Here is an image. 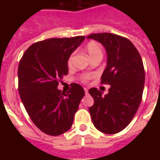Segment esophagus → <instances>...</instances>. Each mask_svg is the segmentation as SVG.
Wrapping results in <instances>:
<instances>
[{"mask_svg": "<svg viewBox=\"0 0 160 160\" xmlns=\"http://www.w3.org/2000/svg\"><path fill=\"white\" fill-rule=\"evenodd\" d=\"M84 91H85V92H86V94L88 93V88H87V87H85V88H84Z\"/></svg>", "mask_w": 160, "mask_h": 160, "instance_id": "34e87169", "label": "esophagus"}]
</instances>
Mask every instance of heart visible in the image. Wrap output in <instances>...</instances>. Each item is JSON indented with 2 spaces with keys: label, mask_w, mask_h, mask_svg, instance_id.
Here are the masks:
<instances>
[{
  "label": "heart",
  "mask_w": 160,
  "mask_h": 160,
  "mask_svg": "<svg viewBox=\"0 0 160 160\" xmlns=\"http://www.w3.org/2000/svg\"><path fill=\"white\" fill-rule=\"evenodd\" d=\"M86 50H87L88 56H90V58L92 60L96 58V57H103V49L101 48V46L97 42H89L86 46ZM68 64H71L72 62V57H69V59L68 61ZM90 75H84L82 76V80L83 81H87V80L90 79Z\"/></svg>",
  "instance_id": "obj_1"
}]
</instances>
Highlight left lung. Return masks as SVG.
<instances>
[{"instance_id": "8db88e82", "label": "left lung", "mask_w": 160, "mask_h": 160, "mask_svg": "<svg viewBox=\"0 0 160 160\" xmlns=\"http://www.w3.org/2000/svg\"><path fill=\"white\" fill-rule=\"evenodd\" d=\"M104 46L107 54L106 68L101 83L111 87L106 95L97 88L89 93L94 104L89 108L95 128L102 133L117 134L130 123L141 104L145 84L143 62L134 44L112 33H95L87 37Z\"/></svg>"}]
</instances>
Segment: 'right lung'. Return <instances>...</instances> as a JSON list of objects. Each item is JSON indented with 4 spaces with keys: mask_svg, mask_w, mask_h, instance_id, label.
Segmentation results:
<instances>
[{
    "mask_svg": "<svg viewBox=\"0 0 160 160\" xmlns=\"http://www.w3.org/2000/svg\"><path fill=\"white\" fill-rule=\"evenodd\" d=\"M85 40L84 36L49 38L26 49L18 68L19 92L33 123L49 135H60L69 129L83 87L71 84L67 93L59 90V80L68 73V61Z\"/></svg>",
    "mask_w": 160,
    "mask_h": 160,
    "instance_id": "1",
    "label": "right lung"
}]
</instances>
